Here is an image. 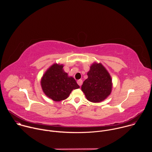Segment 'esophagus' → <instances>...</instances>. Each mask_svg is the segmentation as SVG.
<instances>
[{
  "label": "esophagus",
  "mask_w": 152,
  "mask_h": 152,
  "mask_svg": "<svg viewBox=\"0 0 152 152\" xmlns=\"http://www.w3.org/2000/svg\"><path fill=\"white\" fill-rule=\"evenodd\" d=\"M82 79H79L77 81V84L80 86L82 85Z\"/></svg>",
  "instance_id": "esophagus-1"
}]
</instances>
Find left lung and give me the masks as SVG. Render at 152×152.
<instances>
[{"instance_id":"1","label":"left lung","mask_w":152,"mask_h":152,"mask_svg":"<svg viewBox=\"0 0 152 152\" xmlns=\"http://www.w3.org/2000/svg\"><path fill=\"white\" fill-rule=\"evenodd\" d=\"M87 75L88 78L81 86L86 99L93 103H99L110 95L113 88L112 79L102 64L93 63Z\"/></svg>"}]
</instances>
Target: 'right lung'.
<instances>
[{"instance_id": "obj_1", "label": "right lung", "mask_w": 152, "mask_h": 152, "mask_svg": "<svg viewBox=\"0 0 152 152\" xmlns=\"http://www.w3.org/2000/svg\"><path fill=\"white\" fill-rule=\"evenodd\" d=\"M62 64H54L42 76L41 85L44 93L55 102L66 99L79 86L75 79L63 70Z\"/></svg>"}]
</instances>
